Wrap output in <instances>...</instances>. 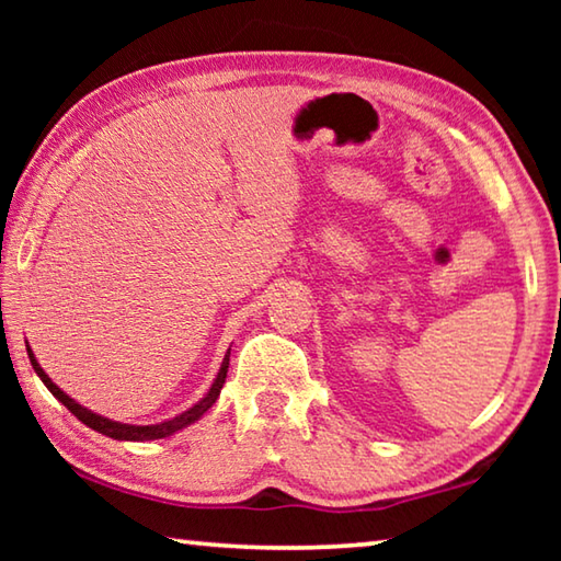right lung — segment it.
Returning <instances> with one entry per match:
<instances>
[{"mask_svg": "<svg viewBox=\"0 0 561 561\" xmlns=\"http://www.w3.org/2000/svg\"><path fill=\"white\" fill-rule=\"evenodd\" d=\"M26 354H30V360L34 366L36 376L42 378V383L49 388L54 398H59V401L69 408V411L79 417L83 425H89L101 435H106V438L113 440H128V443H146V440H160V438H168V435H173L178 431L187 428V425H193L195 421H201V417L210 411L213 403L217 401V396H220L222 386H225V378H227V368H230V348H227V354L220 364V371H217L215 381L210 386V391H207L201 401L193 403L187 408V411L178 413L175 417H168V421H160V423H150V425H133V423H121V421H113V417L106 415H99L89 411V408H83L81 403H76L69 393H64L59 386H56L49 376H46L44 368L39 366V360H36L32 346H26Z\"/></svg>", "mask_w": 561, "mask_h": 561, "instance_id": "add662e5", "label": "right lung"}]
</instances>
